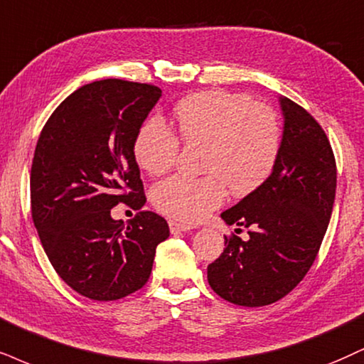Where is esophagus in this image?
Returning <instances> with one entry per match:
<instances>
[{"label": "esophagus", "instance_id": "1", "mask_svg": "<svg viewBox=\"0 0 364 364\" xmlns=\"http://www.w3.org/2000/svg\"><path fill=\"white\" fill-rule=\"evenodd\" d=\"M168 226H170V232H172V235H178V232H186V231L192 230L191 224L173 221V219H172V221H168Z\"/></svg>", "mask_w": 364, "mask_h": 364}]
</instances>
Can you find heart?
Here are the masks:
<instances>
[{"label": "heart", "mask_w": 364, "mask_h": 364, "mask_svg": "<svg viewBox=\"0 0 364 364\" xmlns=\"http://www.w3.org/2000/svg\"><path fill=\"white\" fill-rule=\"evenodd\" d=\"M181 140L204 145V177L172 175L155 183L151 203L177 221L197 223L232 196H248L270 177L282 146V132L270 107L243 94L204 91L173 107ZM181 151V141L160 116L138 128L134 160L151 175L165 173Z\"/></svg>", "instance_id": "heart-1"}]
</instances>
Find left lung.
<instances>
[{
    "mask_svg": "<svg viewBox=\"0 0 364 364\" xmlns=\"http://www.w3.org/2000/svg\"><path fill=\"white\" fill-rule=\"evenodd\" d=\"M280 107L284 134L275 168L221 214L230 226L250 228V237L224 236L226 248L208 267L210 289L236 306H270L294 290L319 253L333 214L338 172L324 129L289 97H280Z\"/></svg>",
    "mask_w": 364,
    "mask_h": 364,
    "instance_id": "obj_1",
    "label": "left lung"
}]
</instances>
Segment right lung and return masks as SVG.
<instances>
[{"label": "right lung", "mask_w": 364, "mask_h": 364, "mask_svg": "<svg viewBox=\"0 0 364 364\" xmlns=\"http://www.w3.org/2000/svg\"><path fill=\"white\" fill-rule=\"evenodd\" d=\"M160 96L151 84L96 80L65 97L38 136L31 218L53 270L87 299L106 302L140 290L156 246L170 235L151 210L128 224L111 218L119 203H146L133 141Z\"/></svg>", "instance_id": "right-lung-1"}]
</instances>
